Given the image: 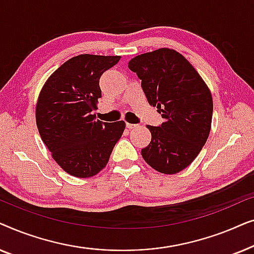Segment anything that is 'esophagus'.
Returning <instances> with one entry per match:
<instances>
[{
	"label": "esophagus",
	"instance_id": "esophagus-1",
	"mask_svg": "<svg viewBox=\"0 0 254 254\" xmlns=\"http://www.w3.org/2000/svg\"><path fill=\"white\" fill-rule=\"evenodd\" d=\"M126 126H127L128 129H133V128H136V127H138V125H134V124H129V123H127V124H126Z\"/></svg>",
	"mask_w": 254,
	"mask_h": 254
}]
</instances>
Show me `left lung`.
<instances>
[{"mask_svg": "<svg viewBox=\"0 0 254 254\" xmlns=\"http://www.w3.org/2000/svg\"><path fill=\"white\" fill-rule=\"evenodd\" d=\"M136 72L151 106L164 119L159 127L148 125L151 141L141 150L152 169L175 175L192 163L209 136L213 97L202 77L185 57L172 48H159L128 62Z\"/></svg>", "mask_w": 254, "mask_h": 254, "instance_id": "8db88e82", "label": "left lung"}]
</instances>
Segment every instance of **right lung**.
Listing matches in <instances>:
<instances>
[{
    "instance_id": "obj_1",
    "label": "right lung",
    "mask_w": 254,
    "mask_h": 254,
    "mask_svg": "<svg viewBox=\"0 0 254 254\" xmlns=\"http://www.w3.org/2000/svg\"><path fill=\"white\" fill-rule=\"evenodd\" d=\"M121 57L81 54L65 61L45 82L36 105L40 137L60 168L90 178L105 168L126 124L96 120L99 78Z\"/></svg>"
}]
</instances>
